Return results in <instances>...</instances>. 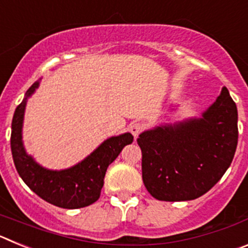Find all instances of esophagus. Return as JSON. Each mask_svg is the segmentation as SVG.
<instances>
[{
    "instance_id": "1",
    "label": "esophagus",
    "mask_w": 248,
    "mask_h": 248,
    "mask_svg": "<svg viewBox=\"0 0 248 248\" xmlns=\"http://www.w3.org/2000/svg\"><path fill=\"white\" fill-rule=\"evenodd\" d=\"M144 129V125L141 124V123H133L130 125V128H129V130H130V133L133 134V137L134 138H138V135L143 131Z\"/></svg>"
}]
</instances>
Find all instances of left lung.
I'll return each mask as SVG.
<instances>
[{
  "label": "left lung",
  "instance_id": "1",
  "mask_svg": "<svg viewBox=\"0 0 248 248\" xmlns=\"http://www.w3.org/2000/svg\"><path fill=\"white\" fill-rule=\"evenodd\" d=\"M237 139V107L223 87L201 118L164 124L139 135L146 190L161 201L200 198L231 165Z\"/></svg>",
  "mask_w": 248,
  "mask_h": 248
}]
</instances>
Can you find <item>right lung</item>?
I'll return each mask as SVG.
<instances>
[{
    "mask_svg": "<svg viewBox=\"0 0 248 248\" xmlns=\"http://www.w3.org/2000/svg\"><path fill=\"white\" fill-rule=\"evenodd\" d=\"M34 82L26 92L15 110L11 131V151L17 172L34 194L62 209H79L92 205L99 199L108 166L117 159L123 148L133 143V135L124 133L103 141L91 155L77 165L64 170H49L34 161L26 153L22 141V126L27 99L38 88Z\"/></svg>",
    "mask_w": 248,
    "mask_h": 248,
    "instance_id": "1",
    "label": "right lung"
}]
</instances>
